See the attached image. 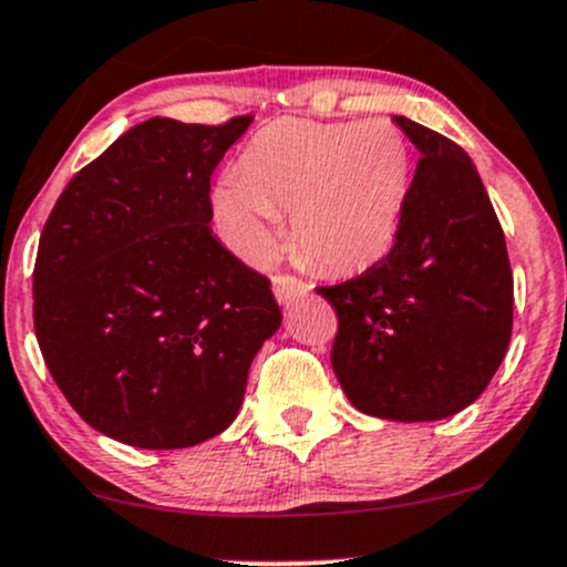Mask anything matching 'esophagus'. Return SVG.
I'll list each match as a JSON object with an SVG mask.
<instances>
[{"label":"esophagus","mask_w":567,"mask_h":567,"mask_svg":"<svg viewBox=\"0 0 567 567\" xmlns=\"http://www.w3.org/2000/svg\"><path fill=\"white\" fill-rule=\"evenodd\" d=\"M271 290H275V298L282 306H288L296 301L298 296H306L309 292V285L301 282L298 277H290V275H277L271 279Z\"/></svg>","instance_id":"1"}]
</instances>
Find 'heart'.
<instances>
[{
  "label": "heart",
  "instance_id": "obj_1",
  "mask_svg": "<svg viewBox=\"0 0 567 567\" xmlns=\"http://www.w3.org/2000/svg\"><path fill=\"white\" fill-rule=\"evenodd\" d=\"M409 174L406 136L393 121L279 118L245 145L210 206L224 243L248 264L277 254V210L290 208L296 254L317 269L353 271L393 245Z\"/></svg>",
  "mask_w": 567,
  "mask_h": 567
}]
</instances>
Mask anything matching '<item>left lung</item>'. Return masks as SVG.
I'll list each match as a JSON object with an SVG mask.
<instances>
[{
	"label": "left lung",
	"mask_w": 567,
	"mask_h": 567,
	"mask_svg": "<svg viewBox=\"0 0 567 567\" xmlns=\"http://www.w3.org/2000/svg\"><path fill=\"white\" fill-rule=\"evenodd\" d=\"M420 161L393 248L336 306L332 370L359 412L395 422L452 417L499 370L513 336V269L499 218L470 155L395 115Z\"/></svg>",
	"instance_id": "obj_1"
}]
</instances>
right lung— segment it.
<instances>
[{
  "label": "right lung",
  "instance_id": "right-lung-1",
  "mask_svg": "<svg viewBox=\"0 0 567 567\" xmlns=\"http://www.w3.org/2000/svg\"><path fill=\"white\" fill-rule=\"evenodd\" d=\"M250 115L150 118L68 182L39 240L33 330L81 420L136 449H187L237 417L282 324L269 279L210 231V174Z\"/></svg>",
  "mask_w": 567,
  "mask_h": 567
}]
</instances>
